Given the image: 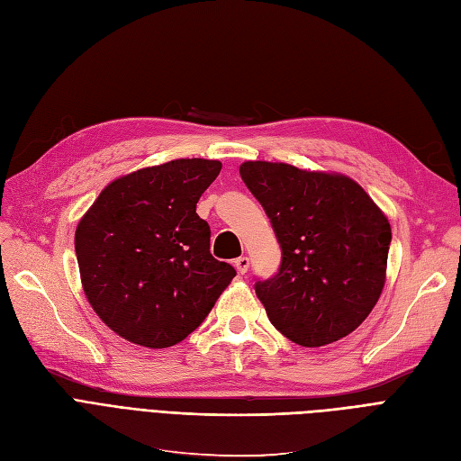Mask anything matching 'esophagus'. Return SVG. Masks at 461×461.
<instances>
[{
  "mask_svg": "<svg viewBox=\"0 0 461 461\" xmlns=\"http://www.w3.org/2000/svg\"><path fill=\"white\" fill-rule=\"evenodd\" d=\"M249 258L247 257H240V258H237L235 260V269H237V274H241V276H245L247 274V271H249Z\"/></svg>",
  "mask_w": 461,
  "mask_h": 461,
  "instance_id": "esophagus-1",
  "label": "esophagus"
}]
</instances>
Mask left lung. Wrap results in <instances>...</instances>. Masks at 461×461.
I'll return each mask as SVG.
<instances>
[{"instance_id": "left-lung-1", "label": "left lung", "mask_w": 461, "mask_h": 461, "mask_svg": "<svg viewBox=\"0 0 461 461\" xmlns=\"http://www.w3.org/2000/svg\"><path fill=\"white\" fill-rule=\"evenodd\" d=\"M240 173L283 250L279 274L254 286L271 325L303 348L351 334L384 291L387 216L346 175L269 161H245Z\"/></svg>"}]
</instances>
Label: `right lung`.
<instances>
[{
	"label": "right lung",
	"mask_w": 461,
	"mask_h": 461,
	"mask_svg": "<svg viewBox=\"0 0 461 461\" xmlns=\"http://www.w3.org/2000/svg\"><path fill=\"white\" fill-rule=\"evenodd\" d=\"M221 168L175 159L110 182L79 220L76 254L83 293L117 336L170 348L209 315L235 269L211 254L201 194Z\"/></svg>",
	"instance_id": "right-lung-1"
}]
</instances>
